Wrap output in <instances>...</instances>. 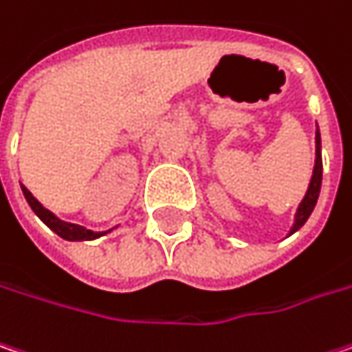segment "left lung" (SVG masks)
Listing matches in <instances>:
<instances>
[{"label":"left lung","mask_w":352,"mask_h":352,"mask_svg":"<svg viewBox=\"0 0 352 352\" xmlns=\"http://www.w3.org/2000/svg\"><path fill=\"white\" fill-rule=\"evenodd\" d=\"M317 159H315V171L311 177V183H309V189H307V195L300 201L299 209H297V217H295V225H293V231L295 233L297 229H300L305 225V221L309 219V215L313 213L315 205H317V199H319L320 191V179H322V159H320V135L317 129Z\"/></svg>","instance_id":"left-lung-1"}]
</instances>
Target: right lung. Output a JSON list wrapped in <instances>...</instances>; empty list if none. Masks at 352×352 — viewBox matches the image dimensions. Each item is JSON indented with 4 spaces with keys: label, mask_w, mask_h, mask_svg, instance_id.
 Here are the masks:
<instances>
[{
    "label": "right lung",
    "mask_w": 352,
    "mask_h": 352,
    "mask_svg": "<svg viewBox=\"0 0 352 352\" xmlns=\"http://www.w3.org/2000/svg\"><path fill=\"white\" fill-rule=\"evenodd\" d=\"M21 189H23V195L28 199V203H30V207L33 209V213L41 219L50 229H53L59 237L67 239V241H85V239H95L101 235V233L87 231V229H83V227H79V225H72V223L59 221V219L55 217L52 211H47V209H45V207H43V205L25 189V187H21Z\"/></svg>",
    "instance_id": "obj_1"
}]
</instances>
